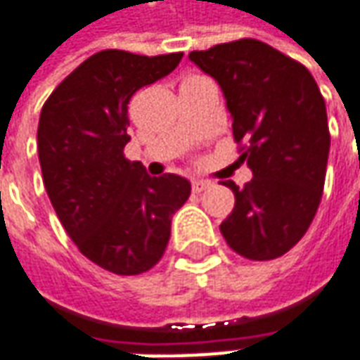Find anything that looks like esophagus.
<instances>
[{
  "label": "esophagus",
  "mask_w": 360,
  "mask_h": 360,
  "mask_svg": "<svg viewBox=\"0 0 360 360\" xmlns=\"http://www.w3.org/2000/svg\"><path fill=\"white\" fill-rule=\"evenodd\" d=\"M191 187H193V191H195V193H201V191H205V189H209V187H211V181L193 179Z\"/></svg>",
  "instance_id": "obj_1"
}]
</instances>
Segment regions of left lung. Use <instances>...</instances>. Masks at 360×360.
I'll list each match as a JSON object with an SVG mask.
<instances>
[{
	"instance_id": "8db88e82",
	"label": "left lung",
	"mask_w": 360,
	"mask_h": 360,
	"mask_svg": "<svg viewBox=\"0 0 360 360\" xmlns=\"http://www.w3.org/2000/svg\"><path fill=\"white\" fill-rule=\"evenodd\" d=\"M217 81L253 179L225 181L235 207L221 235L235 253L271 261L301 241L315 217L327 173V107L309 69L257 39L191 51Z\"/></svg>"
}]
</instances>
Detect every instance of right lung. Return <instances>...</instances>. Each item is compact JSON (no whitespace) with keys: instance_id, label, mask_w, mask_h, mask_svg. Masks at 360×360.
Returning <instances> with one entry per match:
<instances>
[{"instance_id":"add662e5","label":"right lung","mask_w":360,"mask_h":360,"mask_svg":"<svg viewBox=\"0 0 360 360\" xmlns=\"http://www.w3.org/2000/svg\"><path fill=\"white\" fill-rule=\"evenodd\" d=\"M181 57L99 51L57 85L39 115L49 201L81 253L115 275H139L159 263L171 219L191 195L185 177H151L123 155L129 99L169 75Z\"/></svg>"}]
</instances>
